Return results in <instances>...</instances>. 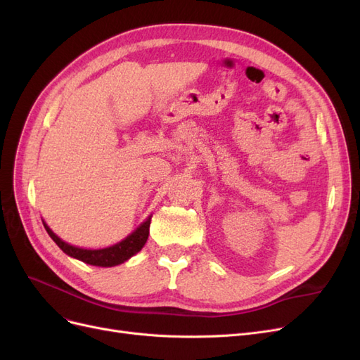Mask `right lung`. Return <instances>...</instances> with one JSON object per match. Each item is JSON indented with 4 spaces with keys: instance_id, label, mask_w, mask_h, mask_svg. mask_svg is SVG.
Returning <instances> with one entry per match:
<instances>
[{
    "instance_id": "add662e5",
    "label": "right lung",
    "mask_w": 360,
    "mask_h": 360,
    "mask_svg": "<svg viewBox=\"0 0 360 360\" xmlns=\"http://www.w3.org/2000/svg\"><path fill=\"white\" fill-rule=\"evenodd\" d=\"M150 222H151V216H148L132 234H129L124 238V240L103 249H84L78 246H72L66 242H63L61 238L46 225V222H43V226H45V230L48 231L52 240L58 245V248L64 254H68L69 257H73L76 259H81L84 263L91 264V266L112 267V266L124 263V261H127L130 257H134L136 252H139V250L143 249V246L146 245L148 238Z\"/></svg>"
}]
</instances>
